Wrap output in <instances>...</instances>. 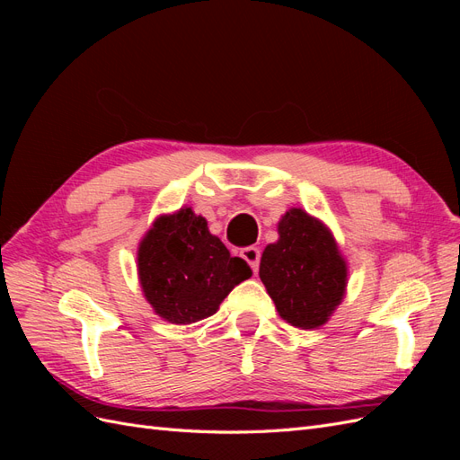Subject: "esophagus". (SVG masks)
<instances>
[{"mask_svg":"<svg viewBox=\"0 0 460 460\" xmlns=\"http://www.w3.org/2000/svg\"><path fill=\"white\" fill-rule=\"evenodd\" d=\"M240 255H242V259L249 264V267H252L253 272H259V262H261V252H259V247H255V245L243 247L242 252H240Z\"/></svg>","mask_w":460,"mask_h":460,"instance_id":"34e87169","label":"esophagus"}]
</instances>
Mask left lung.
Instances as JSON below:
<instances>
[{
  "label": "left lung",
  "instance_id": "obj_1",
  "mask_svg": "<svg viewBox=\"0 0 460 460\" xmlns=\"http://www.w3.org/2000/svg\"><path fill=\"white\" fill-rule=\"evenodd\" d=\"M280 240L267 245L259 276L278 313L297 328L323 326L338 307L347 280L332 234L301 208L278 225Z\"/></svg>",
  "mask_w": 460,
  "mask_h": 460
}]
</instances>
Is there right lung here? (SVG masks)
<instances>
[{
	"label": "right lung",
	"mask_w": 460,
	"mask_h": 460,
	"mask_svg": "<svg viewBox=\"0 0 460 460\" xmlns=\"http://www.w3.org/2000/svg\"><path fill=\"white\" fill-rule=\"evenodd\" d=\"M137 272L151 307L172 324L215 314L234 286L252 276L247 262L232 257L191 208L153 225L137 252Z\"/></svg>",
	"instance_id": "1"
}]
</instances>
